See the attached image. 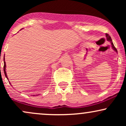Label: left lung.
I'll return each mask as SVG.
<instances>
[{"label": "left lung", "mask_w": 126, "mask_h": 126, "mask_svg": "<svg viewBox=\"0 0 126 126\" xmlns=\"http://www.w3.org/2000/svg\"><path fill=\"white\" fill-rule=\"evenodd\" d=\"M105 35H106L107 40V41H110V43H111V47H112V49H113V50H114V51H115V52H117V50L116 48H115V47H114V44H113V43H112V40H111V38L110 36L109 35H108V34H105Z\"/></svg>", "instance_id": "left-lung-1"}]
</instances>
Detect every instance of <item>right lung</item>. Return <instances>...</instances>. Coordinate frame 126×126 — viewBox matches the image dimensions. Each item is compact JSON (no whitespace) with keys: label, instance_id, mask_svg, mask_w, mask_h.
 Wrapping results in <instances>:
<instances>
[{"label":"right lung","instance_id":"right-lung-1","mask_svg":"<svg viewBox=\"0 0 126 126\" xmlns=\"http://www.w3.org/2000/svg\"><path fill=\"white\" fill-rule=\"evenodd\" d=\"M4 59H3V61H4V67H3V70H4V73H5V76H6V78H7V79H8V80H9L8 79V76H7V74H6V62H5V56H4V58H3ZM9 81V80H8ZM9 82V83L11 85V83H10V82Z\"/></svg>","mask_w":126,"mask_h":126}]
</instances>
